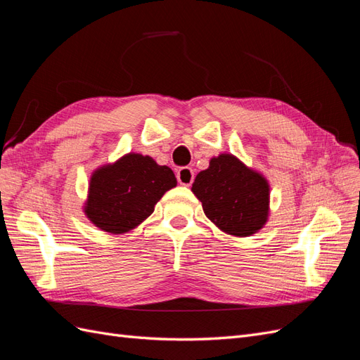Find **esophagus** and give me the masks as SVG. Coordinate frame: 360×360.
Returning a JSON list of instances; mask_svg holds the SVG:
<instances>
[{"label":"esophagus","mask_w":360,"mask_h":360,"mask_svg":"<svg viewBox=\"0 0 360 360\" xmlns=\"http://www.w3.org/2000/svg\"><path fill=\"white\" fill-rule=\"evenodd\" d=\"M177 180L180 184H184V186H191L193 183V171L189 167H181L177 171Z\"/></svg>","instance_id":"34e87169"}]
</instances>
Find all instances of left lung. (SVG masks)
<instances>
[{
	"mask_svg": "<svg viewBox=\"0 0 360 360\" xmlns=\"http://www.w3.org/2000/svg\"><path fill=\"white\" fill-rule=\"evenodd\" d=\"M192 192L205 216L228 234L250 236L267 221V181L231 155L213 158L195 179Z\"/></svg>",
	"mask_w": 360,
	"mask_h": 360,
	"instance_id": "left-lung-1",
	"label": "left lung"
}]
</instances>
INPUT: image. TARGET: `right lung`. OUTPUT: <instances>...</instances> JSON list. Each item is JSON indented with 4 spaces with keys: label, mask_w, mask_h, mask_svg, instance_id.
Listing matches in <instances>:
<instances>
[{
    "label": "right lung",
    "mask_w": 360,
    "mask_h": 360,
    "mask_svg": "<svg viewBox=\"0 0 360 360\" xmlns=\"http://www.w3.org/2000/svg\"><path fill=\"white\" fill-rule=\"evenodd\" d=\"M176 184L171 168L130 153L93 174L85 213L103 231L126 233L147 219L162 195Z\"/></svg>",
    "instance_id": "right-lung-1"
}]
</instances>
